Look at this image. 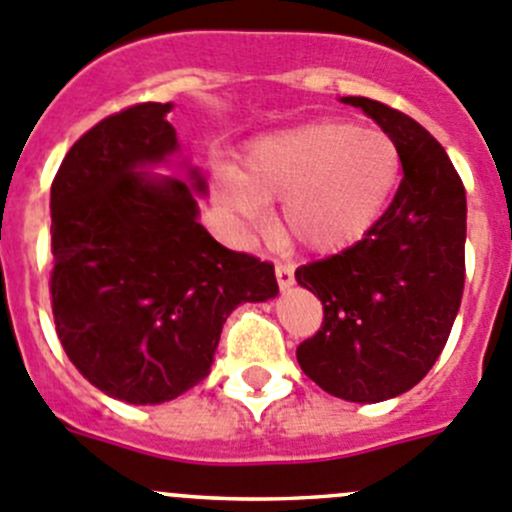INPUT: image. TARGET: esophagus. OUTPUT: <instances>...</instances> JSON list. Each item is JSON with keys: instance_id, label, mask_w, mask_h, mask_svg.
I'll list each match as a JSON object with an SVG mask.
<instances>
[{"instance_id": "1", "label": "esophagus", "mask_w": 512, "mask_h": 512, "mask_svg": "<svg viewBox=\"0 0 512 512\" xmlns=\"http://www.w3.org/2000/svg\"><path fill=\"white\" fill-rule=\"evenodd\" d=\"M275 278H278L280 290H288L290 285L295 283L293 265H285V262H278V265H275Z\"/></svg>"}]
</instances>
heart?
<instances>
[{
    "instance_id": "b5f03b06",
    "label": "heart",
    "mask_w": 512,
    "mask_h": 512,
    "mask_svg": "<svg viewBox=\"0 0 512 512\" xmlns=\"http://www.w3.org/2000/svg\"><path fill=\"white\" fill-rule=\"evenodd\" d=\"M401 176L394 138L351 121H315L267 133L247 148L222 199L250 229L270 227L283 199L285 229L310 252H338L379 222Z\"/></svg>"
}]
</instances>
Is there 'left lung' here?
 I'll return each mask as SVG.
<instances>
[{
    "label": "left lung",
    "instance_id": "8db88e82",
    "mask_svg": "<svg viewBox=\"0 0 512 512\" xmlns=\"http://www.w3.org/2000/svg\"><path fill=\"white\" fill-rule=\"evenodd\" d=\"M341 100L394 138L404 179L364 240L295 270L323 303L321 331L300 343L298 364L328 394L374 404L417 386L450 338L465 288L467 199L427 128L379 100Z\"/></svg>",
    "mask_w": 512,
    "mask_h": 512
}]
</instances>
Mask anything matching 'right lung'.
Segmentation results:
<instances>
[{
    "mask_svg": "<svg viewBox=\"0 0 512 512\" xmlns=\"http://www.w3.org/2000/svg\"><path fill=\"white\" fill-rule=\"evenodd\" d=\"M171 103L103 118L62 159L50 191L52 315L93 386L128 404H164L209 374L240 303L278 295L275 267L219 245L199 224L207 181L143 171L179 151Z\"/></svg>",
    "mask_w": 512,
    "mask_h": 512,
    "instance_id": "1",
    "label": "right lung"
}]
</instances>
